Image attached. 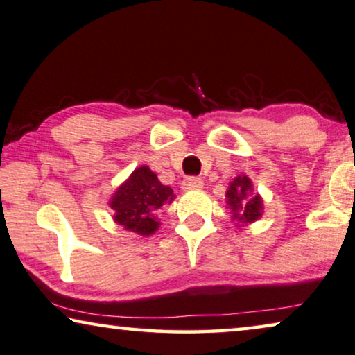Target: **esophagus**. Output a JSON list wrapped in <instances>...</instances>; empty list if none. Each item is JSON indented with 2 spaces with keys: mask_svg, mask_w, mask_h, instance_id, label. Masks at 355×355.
<instances>
[{
  "mask_svg": "<svg viewBox=\"0 0 355 355\" xmlns=\"http://www.w3.org/2000/svg\"><path fill=\"white\" fill-rule=\"evenodd\" d=\"M202 180L199 177H187L182 182V189H196L202 188Z\"/></svg>",
  "mask_w": 355,
  "mask_h": 355,
  "instance_id": "1",
  "label": "esophagus"
}]
</instances>
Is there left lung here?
<instances>
[{
  "label": "left lung",
  "instance_id": "left-lung-1",
  "mask_svg": "<svg viewBox=\"0 0 355 355\" xmlns=\"http://www.w3.org/2000/svg\"><path fill=\"white\" fill-rule=\"evenodd\" d=\"M251 189L252 184L248 177H236L233 180V183H230V188L227 191V202L232 207L233 217L238 218V222L248 223L257 220L261 217L262 199L259 194L249 198Z\"/></svg>",
  "mask_w": 355,
  "mask_h": 355
}]
</instances>
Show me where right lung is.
I'll return each instance as SVG.
<instances>
[{
    "mask_svg": "<svg viewBox=\"0 0 355 355\" xmlns=\"http://www.w3.org/2000/svg\"><path fill=\"white\" fill-rule=\"evenodd\" d=\"M175 198L171 187L157 180V175L143 166L135 171L112 196L111 207L116 222L130 232L151 234L157 230L156 211Z\"/></svg>",
    "mask_w": 355,
    "mask_h": 355,
    "instance_id": "add662e5",
    "label": "right lung"
}]
</instances>
